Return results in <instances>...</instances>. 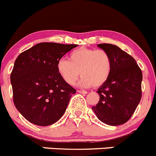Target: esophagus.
<instances>
[{
    "label": "esophagus",
    "instance_id": "34e87169",
    "mask_svg": "<svg viewBox=\"0 0 156 156\" xmlns=\"http://www.w3.org/2000/svg\"><path fill=\"white\" fill-rule=\"evenodd\" d=\"M80 94H86L87 93H88V91H83V90H79V91H77Z\"/></svg>",
    "mask_w": 156,
    "mask_h": 156
}]
</instances>
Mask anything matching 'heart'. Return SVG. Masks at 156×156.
Wrapping results in <instances>:
<instances>
[{
	"instance_id": "1",
	"label": "heart",
	"mask_w": 156,
	"mask_h": 156,
	"mask_svg": "<svg viewBox=\"0 0 156 156\" xmlns=\"http://www.w3.org/2000/svg\"><path fill=\"white\" fill-rule=\"evenodd\" d=\"M112 60L104 50L79 48L69 54L68 59L58 61L56 69L62 79L68 85H73L81 74L80 85L95 88L106 83L111 74Z\"/></svg>"
}]
</instances>
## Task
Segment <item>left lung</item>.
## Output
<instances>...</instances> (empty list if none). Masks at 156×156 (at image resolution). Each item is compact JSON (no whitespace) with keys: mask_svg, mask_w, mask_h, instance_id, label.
Listing matches in <instances>:
<instances>
[{"mask_svg":"<svg viewBox=\"0 0 156 156\" xmlns=\"http://www.w3.org/2000/svg\"><path fill=\"white\" fill-rule=\"evenodd\" d=\"M112 60L109 78L98 90L100 100L92 110L100 121L118 126L128 121L142 96V72L136 61L118 46L100 44Z\"/></svg>","mask_w":156,"mask_h":156,"instance_id":"left-lung-1","label":"left lung"}]
</instances>
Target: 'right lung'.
I'll list each match as a JSON object with an SVG mask.
<instances>
[{
	"label": "right lung",
	"mask_w": 156,
	"mask_h": 156,
	"mask_svg": "<svg viewBox=\"0 0 156 156\" xmlns=\"http://www.w3.org/2000/svg\"><path fill=\"white\" fill-rule=\"evenodd\" d=\"M77 44L42 42L21 53L10 75L13 102L30 123L49 126L64 115L76 89L58 73L56 65Z\"/></svg>",
	"instance_id": "obj_1"
}]
</instances>
